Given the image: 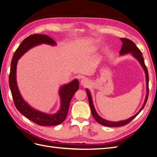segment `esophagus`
<instances>
[{
    "instance_id": "esophagus-1",
    "label": "esophagus",
    "mask_w": 157,
    "mask_h": 157,
    "mask_svg": "<svg viewBox=\"0 0 157 157\" xmlns=\"http://www.w3.org/2000/svg\"><path fill=\"white\" fill-rule=\"evenodd\" d=\"M88 83H89V82H88L86 79H82L81 80V84L83 86H87Z\"/></svg>"
}]
</instances>
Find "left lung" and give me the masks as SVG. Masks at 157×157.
<instances>
[{"instance_id": "1", "label": "left lung", "mask_w": 157, "mask_h": 157, "mask_svg": "<svg viewBox=\"0 0 157 157\" xmlns=\"http://www.w3.org/2000/svg\"><path fill=\"white\" fill-rule=\"evenodd\" d=\"M123 44H122V47L121 49L120 50L119 54L121 55H123L125 54H128V53H131V54L134 56V57L138 60L139 62V63H140V65L143 67V70L145 72V76H146V83H147V95L145 98V100H144V102L143 107L140 108V109L139 111V112L136 114H135V115L132 116V117H130L129 119L124 120V121H117V122H114V121H107L105 119H103L102 117H100V116L96 112L95 107L93 103V101H92V98H91V95L90 92L87 89H86V92L87 94V97H88V100H89V103H90V106L91 108V113L93 117H94V119L97 121L99 123L102 124V125L106 126V127H120V126H123L125 125V124H128L129 122H131V121L133 119L136 115H137L140 111H142V109L144 108V105L147 101L148 99V70L147 68L144 64V59L143 58L142 56V53L140 50L139 49V48L136 46L135 44L131 41V40H128L127 38H120Z\"/></svg>"}]
</instances>
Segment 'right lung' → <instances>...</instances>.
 Listing matches in <instances>:
<instances>
[{
	"label": "right lung",
	"mask_w": 157,
	"mask_h": 157,
	"mask_svg": "<svg viewBox=\"0 0 157 157\" xmlns=\"http://www.w3.org/2000/svg\"><path fill=\"white\" fill-rule=\"evenodd\" d=\"M43 43L52 46L56 44L54 40L48 36L38 34L29 36L20 44L12 59L9 79V86L14 105L17 109L25 117L40 126H54L62 123L66 119L71 99L79 88L78 79H75L70 83L60 87L59 91L61 98L60 109L56 113L49 115L33 109L25 101L18 89L16 78V70L18 59L30 48Z\"/></svg>",
	"instance_id": "1"
}]
</instances>
